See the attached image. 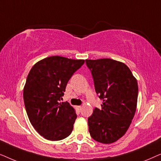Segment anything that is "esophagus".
<instances>
[{"instance_id": "1", "label": "esophagus", "mask_w": 161, "mask_h": 161, "mask_svg": "<svg viewBox=\"0 0 161 161\" xmlns=\"http://www.w3.org/2000/svg\"><path fill=\"white\" fill-rule=\"evenodd\" d=\"M77 108H78V111H80L82 109V106H77Z\"/></svg>"}]
</instances>
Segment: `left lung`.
I'll list each match as a JSON object with an SVG mask.
<instances>
[{"mask_svg": "<svg viewBox=\"0 0 161 161\" xmlns=\"http://www.w3.org/2000/svg\"><path fill=\"white\" fill-rule=\"evenodd\" d=\"M94 87L103 101L102 108H95L88 118L92 138L103 144H111L125 135L135 115L138 83L124 63L111 58L86 59Z\"/></svg>", "mask_w": 161, "mask_h": 161, "instance_id": "1", "label": "left lung"}]
</instances>
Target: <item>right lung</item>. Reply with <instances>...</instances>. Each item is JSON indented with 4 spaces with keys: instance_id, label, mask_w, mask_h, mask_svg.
<instances>
[{
    "instance_id": "1",
    "label": "right lung",
    "mask_w": 161,
    "mask_h": 161,
    "mask_svg": "<svg viewBox=\"0 0 161 161\" xmlns=\"http://www.w3.org/2000/svg\"><path fill=\"white\" fill-rule=\"evenodd\" d=\"M84 62L50 56L35 64L28 73L23 89L25 110L33 127L46 139L62 140L73 130L75 110L60 100L68 81Z\"/></svg>"
}]
</instances>
